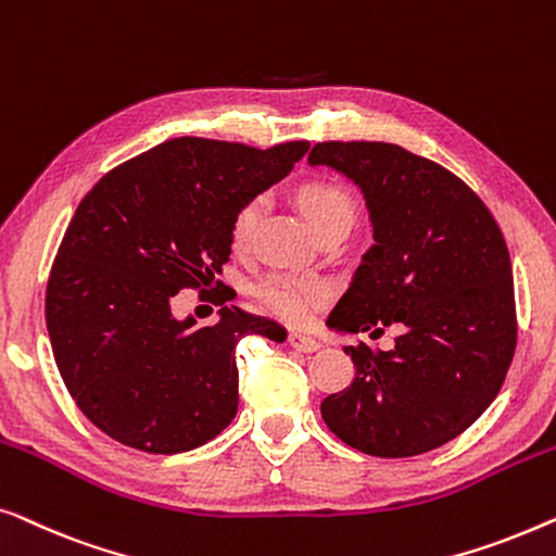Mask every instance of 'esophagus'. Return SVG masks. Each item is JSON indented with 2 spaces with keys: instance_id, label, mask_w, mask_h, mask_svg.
<instances>
[{
  "instance_id": "1",
  "label": "esophagus",
  "mask_w": 556,
  "mask_h": 556,
  "mask_svg": "<svg viewBox=\"0 0 556 556\" xmlns=\"http://www.w3.org/2000/svg\"><path fill=\"white\" fill-rule=\"evenodd\" d=\"M289 345H292L296 353H317L319 350V342L302 332H289Z\"/></svg>"
}]
</instances>
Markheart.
<instances>
[{"instance_id":"1","label":"heart","mask_w":556,"mask_h":556,"mask_svg":"<svg viewBox=\"0 0 556 556\" xmlns=\"http://www.w3.org/2000/svg\"><path fill=\"white\" fill-rule=\"evenodd\" d=\"M296 206L307 218L312 231H323L332 224H353L355 201L340 184L332 181H309L296 191ZM256 214H260V201H247L237 211L231 222V244L241 249L247 247L249 233L254 229ZM330 296L327 281L317 277H296V275H269L256 285V300L267 307L271 315L292 325L307 323L319 304Z\"/></svg>"}]
</instances>
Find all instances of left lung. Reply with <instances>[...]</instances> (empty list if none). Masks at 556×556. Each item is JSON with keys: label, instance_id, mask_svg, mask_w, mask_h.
<instances>
[{"label": "left lung", "instance_id": "8db88e82", "mask_svg": "<svg viewBox=\"0 0 556 556\" xmlns=\"http://www.w3.org/2000/svg\"><path fill=\"white\" fill-rule=\"evenodd\" d=\"M309 166L353 181L372 244L327 317L334 332L397 327L393 350L348 345L355 378L319 410L330 431L380 458L460 435L502 390L516 348L511 260L494 216L438 163L395 143H317Z\"/></svg>", "mask_w": 556, "mask_h": 556}]
</instances>
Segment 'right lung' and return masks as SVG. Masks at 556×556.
<instances>
[{
  "mask_svg": "<svg viewBox=\"0 0 556 556\" xmlns=\"http://www.w3.org/2000/svg\"><path fill=\"white\" fill-rule=\"evenodd\" d=\"M309 151L174 138L113 168L80 201L47 281V332L77 408L123 445L181 453L239 405L237 342H285L277 323L224 307L214 327L174 317L170 296L211 285L231 222Z\"/></svg>",
  "mask_w": 556,
  "mask_h": 556,
  "instance_id": "right-lung-1",
  "label": "right lung"
}]
</instances>
